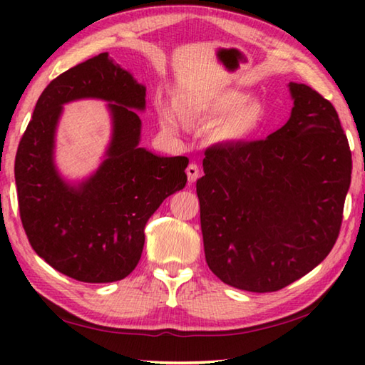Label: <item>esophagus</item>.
I'll return each instance as SVG.
<instances>
[{
	"instance_id": "esophagus-1",
	"label": "esophagus",
	"mask_w": 365,
	"mask_h": 365,
	"mask_svg": "<svg viewBox=\"0 0 365 365\" xmlns=\"http://www.w3.org/2000/svg\"><path fill=\"white\" fill-rule=\"evenodd\" d=\"M187 177H188V182L193 183L197 180V177H200V168H197V164H188L187 168Z\"/></svg>"
}]
</instances>
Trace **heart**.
Listing matches in <instances>:
<instances>
[{"instance_id":"obj_1","label":"heart","mask_w":365,"mask_h":365,"mask_svg":"<svg viewBox=\"0 0 365 365\" xmlns=\"http://www.w3.org/2000/svg\"><path fill=\"white\" fill-rule=\"evenodd\" d=\"M177 104L185 119L195 115L224 117L215 135L220 141H227V143L250 140L265 123L264 104L255 98L250 100L248 95L232 88L207 91L195 101L180 100ZM159 122L163 130L168 133H177L180 128L175 113L169 106L159 108Z\"/></svg>"}]
</instances>
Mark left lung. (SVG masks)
<instances>
[{"instance_id":"8db88e82","label":"left lung","mask_w":365,"mask_h":365,"mask_svg":"<svg viewBox=\"0 0 365 365\" xmlns=\"http://www.w3.org/2000/svg\"><path fill=\"white\" fill-rule=\"evenodd\" d=\"M288 122L265 140L206 150L196 182L206 262L227 285L269 293L329 256L351 183V151L335 108L288 83Z\"/></svg>"}]
</instances>
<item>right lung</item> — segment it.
<instances>
[{"instance_id":"add662e5","label":"right lung","mask_w":365,"mask_h":365,"mask_svg":"<svg viewBox=\"0 0 365 365\" xmlns=\"http://www.w3.org/2000/svg\"><path fill=\"white\" fill-rule=\"evenodd\" d=\"M145 98L146 86L101 53L43 90L17 148L24 230L36 255L73 280L125 279L141 257L148 219L187 183L188 158L158 156L140 146L137 110H145ZM77 99L109 102L113 135L101 168L69 182L56 168L53 146L62 106Z\"/></svg>"}]
</instances>
